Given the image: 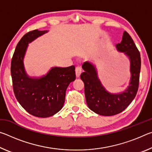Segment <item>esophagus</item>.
<instances>
[{"label":"esophagus","instance_id":"esophagus-1","mask_svg":"<svg viewBox=\"0 0 152 152\" xmlns=\"http://www.w3.org/2000/svg\"><path fill=\"white\" fill-rule=\"evenodd\" d=\"M81 73H82L81 68H80V67H77V68H76V78H79L80 76Z\"/></svg>","mask_w":152,"mask_h":152}]
</instances>
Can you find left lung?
Returning a JSON list of instances; mask_svg holds the SVG:
<instances>
[{
  "label": "left lung",
  "mask_w": 152,
  "mask_h": 152,
  "mask_svg": "<svg viewBox=\"0 0 152 152\" xmlns=\"http://www.w3.org/2000/svg\"><path fill=\"white\" fill-rule=\"evenodd\" d=\"M118 51L124 53L130 61L131 78L129 86L120 93L108 92L102 86L93 64L86 61L82 65L84 70L80 78L84 84V93L89 109L96 114L112 116L119 114L127 108L137 94L141 70L140 51L127 31H124L122 41L116 45Z\"/></svg>",
  "instance_id": "left-lung-1"
}]
</instances>
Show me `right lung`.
I'll use <instances>...</instances> for the list:
<instances>
[{"label": "right lung", "instance_id": "1", "mask_svg": "<svg viewBox=\"0 0 152 152\" xmlns=\"http://www.w3.org/2000/svg\"><path fill=\"white\" fill-rule=\"evenodd\" d=\"M47 32L35 29L26 33L15 48L11 67L12 86L18 102L29 114L42 118L52 116L62 109L66 89L76 79L74 66L53 67L39 78L27 75L23 59L28 44Z\"/></svg>", "mask_w": 152, "mask_h": 152}]
</instances>
